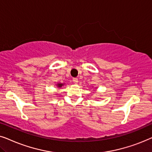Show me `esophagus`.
Listing matches in <instances>:
<instances>
[{
  "instance_id": "34e87169",
  "label": "esophagus",
  "mask_w": 152,
  "mask_h": 152,
  "mask_svg": "<svg viewBox=\"0 0 152 152\" xmlns=\"http://www.w3.org/2000/svg\"><path fill=\"white\" fill-rule=\"evenodd\" d=\"M73 82H74L75 84H77L78 82V78H73Z\"/></svg>"
}]
</instances>
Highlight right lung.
<instances>
[{
	"mask_svg": "<svg viewBox=\"0 0 152 152\" xmlns=\"http://www.w3.org/2000/svg\"><path fill=\"white\" fill-rule=\"evenodd\" d=\"M64 84H62V83H58L57 84V86L58 87V88H62V86H63Z\"/></svg>",
	"mask_w": 152,
	"mask_h": 152,
	"instance_id": "obj_1",
	"label": "right lung"
}]
</instances>
